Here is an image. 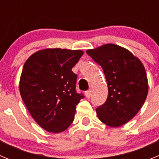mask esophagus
Returning <instances> with one entry per match:
<instances>
[{
  "label": "esophagus",
  "instance_id": "34e87169",
  "mask_svg": "<svg viewBox=\"0 0 159 159\" xmlns=\"http://www.w3.org/2000/svg\"><path fill=\"white\" fill-rule=\"evenodd\" d=\"M85 95H86V97L88 98V99H89L90 97H91V95H92V91H91V90H89V91H87V92H85Z\"/></svg>",
  "mask_w": 159,
  "mask_h": 159
}]
</instances>
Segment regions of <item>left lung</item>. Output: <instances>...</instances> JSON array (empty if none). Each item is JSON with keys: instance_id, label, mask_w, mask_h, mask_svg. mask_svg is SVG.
Returning <instances> with one entry per match:
<instances>
[{"instance_id": "1", "label": "left lung", "mask_w": 159, "mask_h": 159, "mask_svg": "<svg viewBox=\"0 0 159 159\" xmlns=\"http://www.w3.org/2000/svg\"><path fill=\"white\" fill-rule=\"evenodd\" d=\"M87 54L102 67L108 88L106 102L96 108L100 121L111 127L127 123L147 99L148 80L145 67L127 49L107 43Z\"/></svg>"}]
</instances>
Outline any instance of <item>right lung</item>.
I'll return each instance as SVG.
<instances>
[{"mask_svg":"<svg viewBox=\"0 0 159 159\" xmlns=\"http://www.w3.org/2000/svg\"><path fill=\"white\" fill-rule=\"evenodd\" d=\"M84 54L81 50L47 48L32 54L25 63L20 92L35 121L52 133L72 123L83 94L75 90L77 75L71 71Z\"/></svg>","mask_w":159,"mask_h":159,"instance_id":"add662e5","label":"right lung"}]
</instances>
